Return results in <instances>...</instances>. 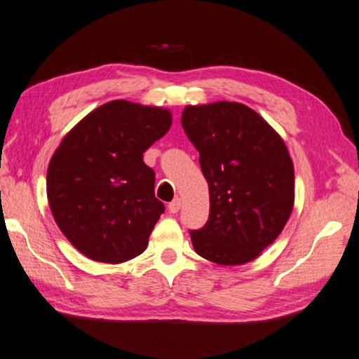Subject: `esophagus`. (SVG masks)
Masks as SVG:
<instances>
[{
    "mask_svg": "<svg viewBox=\"0 0 359 359\" xmlns=\"http://www.w3.org/2000/svg\"><path fill=\"white\" fill-rule=\"evenodd\" d=\"M180 209H181V198H175L170 205H168V211L172 214H177Z\"/></svg>",
    "mask_w": 359,
    "mask_h": 359,
    "instance_id": "1",
    "label": "esophagus"
}]
</instances>
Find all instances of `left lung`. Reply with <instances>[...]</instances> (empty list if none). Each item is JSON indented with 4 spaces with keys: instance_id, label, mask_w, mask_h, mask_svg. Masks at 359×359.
Masks as SVG:
<instances>
[{
    "instance_id": "obj_1",
    "label": "left lung",
    "mask_w": 359,
    "mask_h": 359,
    "mask_svg": "<svg viewBox=\"0 0 359 359\" xmlns=\"http://www.w3.org/2000/svg\"><path fill=\"white\" fill-rule=\"evenodd\" d=\"M181 123L200 153L209 219L191 231L201 258L242 266L278 238L294 208V164L285 140L236 101L186 106Z\"/></svg>"
}]
</instances>
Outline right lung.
<instances>
[{
  "label": "right lung",
  "instance_id": "obj_1",
  "mask_svg": "<svg viewBox=\"0 0 359 359\" xmlns=\"http://www.w3.org/2000/svg\"><path fill=\"white\" fill-rule=\"evenodd\" d=\"M172 126L164 107L114 100L74 125L54 151L46 195L60 231L87 258H136L164 212L144 153Z\"/></svg>",
  "mask_w": 359,
  "mask_h": 359
}]
</instances>
